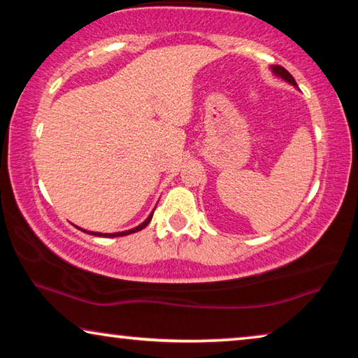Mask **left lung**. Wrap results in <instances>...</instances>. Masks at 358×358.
I'll use <instances>...</instances> for the list:
<instances>
[{
    "label": "left lung",
    "mask_w": 358,
    "mask_h": 358,
    "mask_svg": "<svg viewBox=\"0 0 358 358\" xmlns=\"http://www.w3.org/2000/svg\"><path fill=\"white\" fill-rule=\"evenodd\" d=\"M270 69H271V72H273V74H275L276 77H280L281 80L290 83V85H292V87H295V88H299V87H296V82L294 80V77L290 76L286 69L281 68V66L273 64V66H270Z\"/></svg>",
    "instance_id": "obj_1"
}]
</instances>
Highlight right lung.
Masks as SVG:
<instances>
[{
    "label": "right lung",
    "instance_id": "obj_1",
    "mask_svg": "<svg viewBox=\"0 0 358 358\" xmlns=\"http://www.w3.org/2000/svg\"><path fill=\"white\" fill-rule=\"evenodd\" d=\"M153 213H155V208H153V211H151V213L148 215V217L147 220H145L143 222H141L138 224V226H136V227H132V229H128V230H123V232H113V234H101V232H92V230H85V229H82V227H78V226H76L78 230H82V232H85V234H90V235H94V237H106V238H113V237H124V235H129V234H136V232H138V230H142V229H145L148 226V222L151 221V217H153Z\"/></svg>",
    "mask_w": 358,
    "mask_h": 358
}]
</instances>
